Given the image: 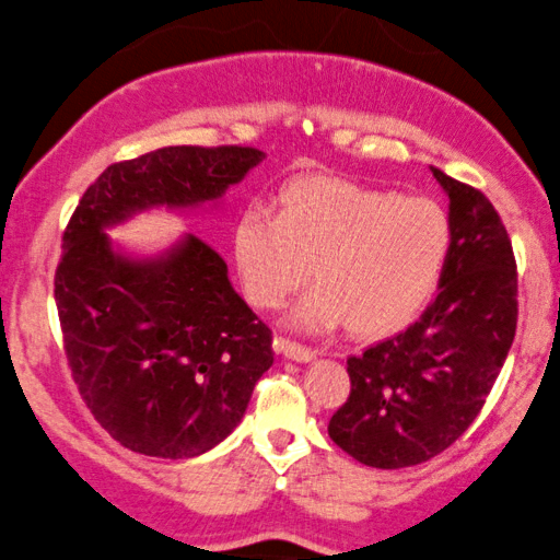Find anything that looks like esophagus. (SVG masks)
<instances>
[{"label": "esophagus", "mask_w": 560, "mask_h": 560, "mask_svg": "<svg viewBox=\"0 0 560 560\" xmlns=\"http://www.w3.org/2000/svg\"><path fill=\"white\" fill-rule=\"evenodd\" d=\"M275 346H278L280 353H285V357L293 361H312L314 357H317V351H314V348H308L304 343H295V340L282 338V335L275 340Z\"/></svg>", "instance_id": "esophagus-1"}]
</instances>
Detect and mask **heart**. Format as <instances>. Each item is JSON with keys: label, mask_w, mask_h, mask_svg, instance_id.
Here are the masks:
<instances>
[{"label": "heart", "mask_w": 560, "mask_h": 560, "mask_svg": "<svg viewBox=\"0 0 560 560\" xmlns=\"http://www.w3.org/2000/svg\"><path fill=\"white\" fill-rule=\"evenodd\" d=\"M453 228L440 203L406 199L351 177L301 175L278 194V214L252 207L233 230L243 291L278 308L308 280L293 308L301 327H335L380 338L406 327L443 278Z\"/></svg>", "instance_id": "b5f03b06"}]
</instances>
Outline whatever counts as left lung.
Wrapping results in <instances>:
<instances>
[{"instance_id":"left-lung-1","label":"left lung","mask_w":560,"mask_h":560,"mask_svg":"<svg viewBox=\"0 0 560 560\" xmlns=\"http://www.w3.org/2000/svg\"><path fill=\"white\" fill-rule=\"evenodd\" d=\"M451 199L453 248L440 293L409 330L348 359L351 393L327 432L372 469L435 458L490 396L518 319L511 238L482 190L432 167Z\"/></svg>"}]
</instances>
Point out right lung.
I'll use <instances>...</instances> for the list:
<instances>
[{"label": "right lung", "mask_w": 560, "mask_h": 560, "mask_svg": "<svg viewBox=\"0 0 560 560\" xmlns=\"http://www.w3.org/2000/svg\"><path fill=\"white\" fill-rule=\"evenodd\" d=\"M254 147H164L115 162L85 188L62 235L55 301L81 398L125 448L194 458L222 443L275 361L272 330L186 235L160 259L112 252L104 228L147 207L214 201L261 162Z\"/></svg>", "instance_id": "add662e5"}]
</instances>
